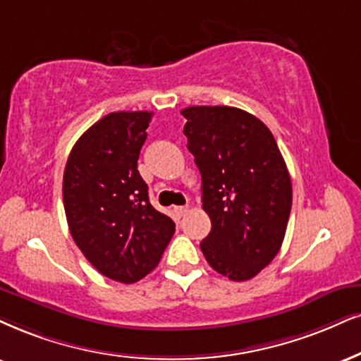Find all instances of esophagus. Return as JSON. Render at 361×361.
I'll return each mask as SVG.
<instances>
[{
  "instance_id": "1",
  "label": "esophagus",
  "mask_w": 361,
  "mask_h": 361,
  "mask_svg": "<svg viewBox=\"0 0 361 361\" xmlns=\"http://www.w3.org/2000/svg\"><path fill=\"white\" fill-rule=\"evenodd\" d=\"M173 212H176V216H177V217H182V216L188 214V212H189V207H185V206L173 207Z\"/></svg>"
}]
</instances>
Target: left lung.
Instances as JSON below:
<instances>
[{
    "mask_svg": "<svg viewBox=\"0 0 361 361\" xmlns=\"http://www.w3.org/2000/svg\"><path fill=\"white\" fill-rule=\"evenodd\" d=\"M180 114L212 224L202 255L219 274L247 281L283 244L293 202L288 167L273 133L255 115L222 105Z\"/></svg>",
    "mask_w": 361,
    "mask_h": 361,
    "instance_id": "obj_1",
    "label": "left lung"
}]
</instances>
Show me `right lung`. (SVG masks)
Segmentation results:
<instances>
[{
    "instance_id": "obj_1",
    "label": "right lung",
    "mask_w": 361,
    "mask_h": 361,
    "mask_svg": "<svg viewBox=\"0 0 361 361\" xmlns=\"http://www.w3.org/2000/svg\"><path fill=\"white\" fill-rule=\"evenodd\" d=\"M152 114L112 112L73 145L63 172L70 234L99 273L135 283L159 264L176 233L149 201L137 169Z\"/></svg>"
}]
</instances>
